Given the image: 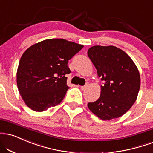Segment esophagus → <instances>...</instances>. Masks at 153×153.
I'll use <instances>...</instances> for the list:
<instances>
[{
	"mask_svg": "<svg viewBox=\"0 0 153 153\" xmlns=\"http://www.w3.org/2000/svg\"><path fill=\"white\" fill-rule=\"evenodd\" d=\"M88 86V82H87V83H86V84L85 85H83V86H80V88H81V90H82V91H83V90L85 89V88H87Z\"/></svg>",
	"mask_w": 153,
	"mask_h": 153,
	"instance_id": "34e87169",
	"label": "esophagus"
}]
</instances>
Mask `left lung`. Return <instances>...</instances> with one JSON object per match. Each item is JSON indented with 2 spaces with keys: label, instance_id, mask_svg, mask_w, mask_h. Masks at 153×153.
<instances>
[{
  "label": "left lung",
  "instance_id": "8db88e82",
  "mask_svg": "<svg viewBox=\"0 0 153 153\" xmlns=\"http://www.w3.org/2000/svg\"><path fill=\"white\" fill-rule=\"evenodd\" d=\"M88 56L104 83L99 98L88 102V108L103 120L122 116L138 94L140 77L137 66L127 53L113 45H95L88 49Z\"/></svg>",
  "mask_w": 153,
  "mask_h": 153
}]
</instances>
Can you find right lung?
<instances>
[{
	"mask_svg": "<svg viewBox=\"0 0 153 153\" xmlns=\"http://www.w3.org/2000/svg\"><path fill=\"white\" fill-rule=\"evenodd\" d=\"M83 45L62 38H53L34 44L24 52L17 71V85L26 105L42 112L63 100L71 73L68 60Z\"/></svg>",
	"mask_w": 153,
	"mask_h": 153,
	"instance_id": "right-lung-1",
	"label": "right lung"
}]
</instances>
